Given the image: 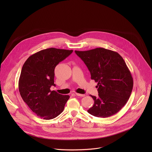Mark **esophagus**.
<instances>
[{"mask_svg":"<svg viewBox=\"0 0 152 152\" xmlns=\"http://www.w3.org/2000/svg\"><path fill=\"white\" fill-rule=\"evenodd\" d=\"M75 94H76V96H80V97H84V96H85V94H79V93H76Z\"/></svg>","mask_w":152,"mask_h":152,"instance_id":"obj_1","label":"esophagus"}]
</instances>
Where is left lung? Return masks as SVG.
Returning a JSON list of instances; mask_svg holds the SVG:
<instances>
[{"label": "left lung", "mask_w": 152, "mask_h": 152, "mask_svg": "<svg viewBox=\"0 0 152 152\" xmlns=\"http://www.w3.org/2000/svg\"><path fill=\"white\" fill-rule=\"evenodd\" d=\"M88 67L91 78L97 82L99 96H91L94 103L87 111L92 115L106 118L117 113L131 94L134 81L123 58L104 48L75 50Z\"/></svg>", "instance_id": "1"}]
</instances>
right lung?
<instances>
[{
  "mask_svg": "<svg viewBox=\"0 0 152 152\" xmlns=\"http://www.w3.org/2000/svg\"><path fill=\"white\" fill-rule=\"evenodd\" d=\"M72 50L49 48L30 56L23 64L18 81L21 98L39 117L50 120L64 110L70 98L51 91L54 83L55 68L68 57Z\"/></svg>",
  "mask_w": 152,
  "mask_h": 152,
  "instance_id": "right-lung-1",
  "label": "right lung"
}]
</instances>
